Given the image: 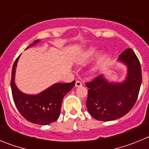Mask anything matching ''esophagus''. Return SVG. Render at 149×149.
Segmentation results:
<instances>
[{
    "label": "esophagus",
    "instance_id": "1",
    "mask_svg": "<svg viewBox=\"0 0 149 149\" xmlns=\"http://www.w3.org/2000/svg\"><path fill=\"white\" fill-rule=\"evenodd\" d=\"M82 86V83L81 82V81H76L75 83V86L76 87H80V86Z\"/></svg>",
    "mask_w": 149,
    "mask_h": 149
}]
</instances>
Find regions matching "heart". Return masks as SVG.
<instances>
[{
	"instance_id": "1",
	"label": "heart",
	"mask_w": 149,
	"mask_h": 149,
	"mask_svg": "<svg viewBox=\"0 0 149 149\" xmlns=\"http://www.w3.org/2000/svg\"><path fill=\"white\" fill-rule=\"evenodd\" d=\"M96 48H90L88 51H86V52L82 56L79 58V60H77V63L80 64V65H85L88 63V61L89 60V59L92 57V56L94 55V54L95 53Z\"/></svg>"
}]
</instances>
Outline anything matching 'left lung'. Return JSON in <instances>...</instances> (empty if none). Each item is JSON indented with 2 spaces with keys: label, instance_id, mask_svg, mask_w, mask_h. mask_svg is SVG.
Masks as SVG:
<instances>
[{
  "label": "left lung",
  "instance_id": "obj_1",
  "mask_svg": "<svg viewBox=\"0 0 149 149\" xmlns=\"http://www.w3.org/2000/svg\"><path fill=\"white\" fill-rule=\"evenodd\" d=\"M117 61L127 67L125 78L122 82L108 81L100 74L86 84L88 89L86 107L97 120L113 121L124 116L136 103L142 83L141 65L131 48L119 56Z\"/></svg>",
  "mask_w": 149,
  "mask_h": 149
}]
</instances>
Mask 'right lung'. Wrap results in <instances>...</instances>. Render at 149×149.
Masks as SVG:
<instances>
[{
  "label": "right lung",
  "instance_id": "right-lung-1",
  "mask_svg": "<svg viewBox=\"0 0 149 149\" xmlns=\"http://www.w3.org/2000/svg\"><path fill=\"white\" fill-rule=\"evenodd\" d=\"M38 42L39 39L34 41L26 49ZM19 56L13 64L11 79L12 94L17 109L23 117L32 123L45 125L55 122L60 116L64 96L73 88L75 81L68 84L56 83L39 94L22 93L15 83V71Z\"/></svg>",
  "mask_w": 149,
  "mask_h": 149
}]
</instances>
